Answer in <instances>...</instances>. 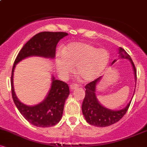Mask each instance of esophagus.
Wrapping results in <instances>:
<instances>
[{
    "label": "esophagus",
    "mask_w": 147,
    "mask_h": 147,
    "mask_svg": "<svg viewBox=\"0 0 147 147\" xmlns=\"http://www.w3.org/2000/svg\"><path fill=\"white\" fill-rule=\"evenodd\" d=\"M78 87H79V86L77 85V84H71V85H70V89H71L72 90H75V89L77 88Z\"/></svg>",
    "instance_id": "obj_1"
}]
</instances>
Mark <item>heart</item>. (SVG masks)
<instances>
[{"label": "heart", "instance_id": "obj_1", "mask_svg": "<svg viewBox=\"0 0 147 147\" xmlns=\"http://www.w3.org/2000/svg\"><path fill=\"white\" fill-rule=\"evenodd\" d=\"M109 61L107 50L85 43H70L56 56L57 69L62 77H68L76 65V72L86 82L97 78Z\"/></svg>", "mask_w": 147, "mask_h": 147}]
</instances>
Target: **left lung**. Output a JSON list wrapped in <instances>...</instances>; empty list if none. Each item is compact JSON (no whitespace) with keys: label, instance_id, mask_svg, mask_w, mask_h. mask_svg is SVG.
Returning <instances> with one entry per match:
<instances>
[{"label":"left lung","instance_id":"obj_1","mask_svg":"<svg viewBox=\"0 0 147 147\" xmlns=\"http://www.w3.org/2000/svg\"><path fill=\"white\" fill-rule=\"evenodd\" d=\"M119 58L127 59L130 61L133 68L135 74V79H137V72L132 59L129 54L124 49L119 48ZM116 60H114L112 63H115ZM101 77L96 79L86 85V95L82 103V113L88 123L92 126H99V127H105L109 126L117 122L123 116L126 114L129 109L131 101H130L128 105L124 109L119 111H113L106 109L97 101L95 95L96 86Z\"/></svg>","mask_w":147,"mask_h":147}]
</instances>
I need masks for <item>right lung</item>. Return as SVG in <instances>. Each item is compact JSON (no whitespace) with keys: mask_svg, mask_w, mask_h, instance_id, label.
Masks as SVG:
<instances>
[{"mask_svg":"<svg viewBox=\"0 0 147 147\" xmlns=\"http://www.w3.org/2000/svg\"><path fill=\"white\" fill-rule=\"evenodd\" d=\"M68 35L63 32H43L36 34L25 43L18 54L14 63L11 76V95L14 102L21 114L33 125L38 127H50L56 125L61 120L64 104L70 90L68 84L52 77L49 92L43 102L30 106L20 102L14 92L13 77L16 65L28 57L38 56L54 59L58 42Z\"/></svg>","mask_w":147,"mask_h":147,"instance_id":"right-lung-1","label":"right lung"}]
</instances>
